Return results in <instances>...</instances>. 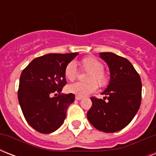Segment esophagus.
<instances>
[{
    "instance_id": "esophagus-1",
    "label": "esophagus",
    "mask_w": 156,
    "mask_h": 156,
    "mask_svg": "<svg viewBox=\"0 0 156 156\" xmlns=\"http://www.w3.org/2000/svg\"><path fill=\"white\" fill-rule=\"evenodd\" d=\"M75 99L77 100H83V97H82V96H79V95H76Z\"/></svg>"
}]
</instances>
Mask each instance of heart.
I'll return each instance as SVG.
<instances>
[{
	"instance_id": "1",
	"label": "heart",
	"mask_w": 156,
	"mask_h": 156,
	"mask_svg": "<svg viewBox=\"0 0 156 156\" xmlns=\"http://www.w3.org/2000/svg\"><path fill=\"white\" fill-rule=\"evenodd\" d=\"M81 67L89 71L86 77L87 83H75L67 87L69 92L79 96H85L97 90L98 85L105 87L108 83V73L103 69L104 66L101 61L93 56H87L80 61ZM65 76L69 81H73L77 77V69L73 62H70L65 69Z\"/></svg>"
}]
</instances>
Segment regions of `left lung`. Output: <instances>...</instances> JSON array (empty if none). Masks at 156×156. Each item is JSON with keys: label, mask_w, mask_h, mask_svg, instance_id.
<instances>
[{"label": "left lung", "mask_w": 156, "mask_h": 156, "mask_svg": "<svg viewBox=\"0 0 156 156\" xmlns=\"http://www.w3.org/2000/svg\"><path fill=\"white\" fill-rule=\"evenodd\" d=\"M110 71V81L101 93L104 100L90 98L88 121L95 129L114 133L127 126L138 112L142 99L140 76L127 59L112 52H100Z\"/></svg>", "instance_id": "left-lung-1"}]
</instances>
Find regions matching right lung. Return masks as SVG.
I'll return each mask as SVG.
<instances>
[{"instance_id":"right-lung-1","label":"right lung","mask_w":156,"mask_h":156,"mask_svg":"<svg viewBox=\"0 0 156 156\" xmlns=\"http://www.w3.org/2000/svg\"><path fill=\"white\" fill-rule=\"evenodd\" d=\"M78 55L46 54L34 59L21 73L18 101L28 124L38 132L52 133L63 124L75 99L72 93L61 95L66 84L65 69Z\"/></svg>"}]
</instances>
